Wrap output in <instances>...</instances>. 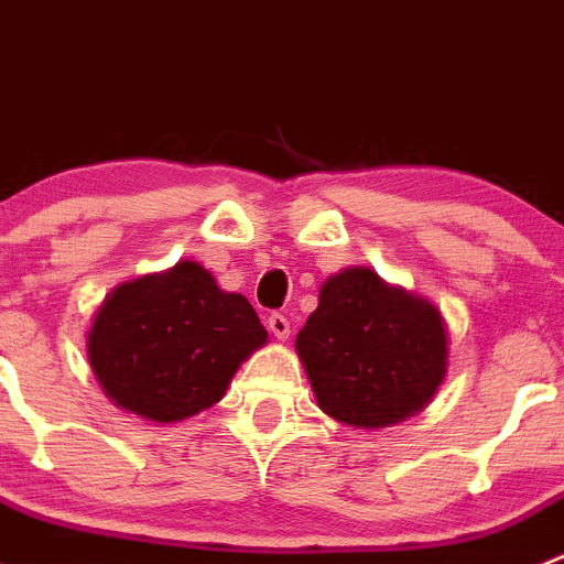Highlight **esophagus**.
I'll list each match as a JSON object with an SVG mask.
<instances>
[{
  "label": "esophagus",
  "mask_w": 564,
  "mask_h": 564,
  "mask_svg": "<svg viewBox=\"0 0 564 564\" xmlns=\"http://www.w3.org/2000/svg\"><path fill=\"white\" fill-rule=\"evenodd\" d=\"M267 327H270V333L275 335L278 340H286L289 333H292V324H289V318L283 314H270V318H267Z\"/></svg>",
  "instance_id": "obj_1"
}]
</instances>
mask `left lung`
I'll return each mask as SVG.
<instances>
[{
  "label": "left lung",
  "instance_id": "8db88e82",
  "mask_svg": "<svg viewBox=\"0 0 564 564\" xmlns=\"http://www.w3.org/2000/svg\"><path fill=\"white\" fill-rule=\"evenodd\" d=\"M294 346L318 409L357 429H384L417 414L447 373L440 308L368 267L327 278Z\"/></svg>",
  "mask_w": 564,
  "mask_h": 564
}]
</instances>
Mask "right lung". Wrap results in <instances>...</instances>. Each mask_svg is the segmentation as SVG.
<instances>
[{
    "instance_id": "obj_1",
    "label": "right lung",
    "mask_w": 564,
    "mask_h": 564,
    "mask_svg": "<svg viewBox=\"0 0 564 564\" xmlns=\"http://www.w3.org/2000/svg\"><path fill=\"white\" fill-rule=\"evenodd\" d=\"M267 344L253 305L224 292L198 261L119 283L87 333L95 379L119 409L176 423L226 395Z\"/></svg>"
}]
</instances>
